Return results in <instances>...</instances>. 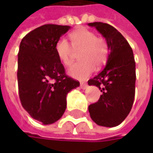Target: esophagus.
<instances>
[{"mask_svg":"<svg viewBox=\"0 0 153 153\" xmlns=\"http://www.w3.org/2000/svg\"><path fill=\"white\" fill-rule=\"evenodd\" d=\"M80 88H82V89H86L87 88H88V84H86V83H80Z\"/></svg>","mask_w":153,"mask_h":153,"instance_id":"34e87169","label":"esophagus"}]
</instances>
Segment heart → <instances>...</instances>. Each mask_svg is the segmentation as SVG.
<instances>
[{
	"instance_id": "b5f03b06",
	"label": "heart",
	"mask_w": 153,
	"mask_h": 153,
	"mask_svg": "<svg viewBox=\"0 0 153 153\" xmlns=\"http://www.w3.org/2000/svg\"><path fill=\"white\" fill-rule=\"evenodd\" d=\"M69 36L73 47L80 48L78 55L80 60L69 67L68 74L77 79H85L94 72L95 66L100 67L106 62L109 53L106 41L97 37L94 32L87 28H79ZM72 51V46L65 38H60L55 45V52L65 65L71 64Z\"/></svg>"
}]
</instances>
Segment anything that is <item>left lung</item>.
Instances as JSON below:
<instances>
[{
	"label": "left lung",
	"mask_w": 153,
	"mask_h": 153,
	"mask_svg": "<svg viewBox=\"0 0 153 153\" xmlns=\"http://www.w3.org/2000/svg\"><path fill=\"white\" fill-rule=\"evenodd\" d=\"M88 25L103 35L109 48L105 67L88 81L89 86H97L102 92L99 100L88 106V111L97 125L116 127L127 118L134 103L136 62L133 50L113 26L102 22Z\"/></svg>",
	"instance_id": "obj_1"
}]
</instances>
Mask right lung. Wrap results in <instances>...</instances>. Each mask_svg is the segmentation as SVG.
<instances>
[{"label": "right lung", "instance_id": "right-lung-1", "mask_svg": "<svg viewBox=\"0 0 153 153\" xmlns=\"http://www.w3.org/2000/svg\"><path fill=\"white\" fill-rule=\"evenodd\" d=\"M69 25H44L21 41L17 58L19 98L29 115L44 125L57 121L66 109V96L79 82L65 73L55 45Z\"/></svg>", "mask_w": 153, "mask_h": 153}]
</instances>
